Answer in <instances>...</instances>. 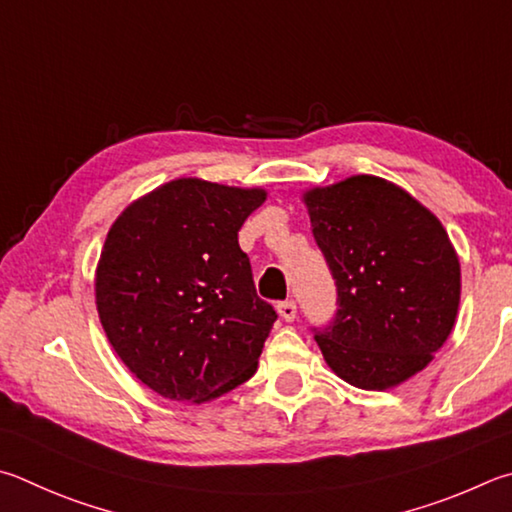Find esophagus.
<instances>
[{
	"mask_svg": "<svg viewBox=\"0 0 512 512\" xmlns=\"http://www.w3.org/2000/svg\"><path fill=\"white\" fill-rule=\"evenodd\" d=\"M277 313H280L286 322H291V320H295V315H297V306H295L293 300H284V302L277 304Z\"/></svg>",
	"mask_w": 512,
	"mask_h": 512,
	"instance_id": "esophagus-1",
	"label": "esophagus"
}]
</instances>
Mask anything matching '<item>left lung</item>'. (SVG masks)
I'll use <instances>...</instances> for the list:
<instances>
[{"instance_id":"obj_1","label":"left lung","mask_w":512,"mask_h":512,"mask_svg":"<svg viewBox=\"0 0 512 512\" xmlns=\"http://www.w3.org/2000/svg\"><path fill=\"white\" fill-rule=\"evenodd\" d=\"M313 239L336 282V315L311 327L327 365L360 389L427 367L454 327L457 253L441 221L378 176L306 192Z\"/></svg>"}]
</instances>
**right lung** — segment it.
I'll return each mask as SVG.
<instances>
[{"label": "right lung", "instance_id": "add662e5", "mask_svg": "<svg viewBox=\"0 0 512 512\" xmlns=\"http://www.w3.org/2000/svg\"><path fill=\"white\" fill-rule=\"evenodd\" d=\"M264 199V190L179 179L111 226L98 315L120 360L156 394L203 403L255 374L277 313L257 295L237 232Z\"/></svg>", "mask_w": 512, "mask_h": 512}]
</instances>
